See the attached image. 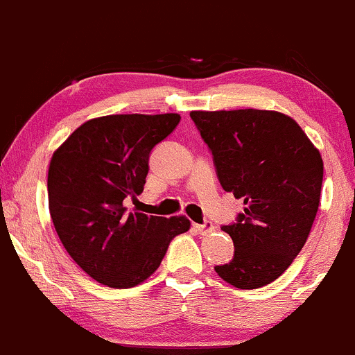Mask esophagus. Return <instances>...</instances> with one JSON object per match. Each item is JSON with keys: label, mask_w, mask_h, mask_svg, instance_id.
I'll return each mask as SVG.
<instances>
[{"label": "esophagus", "mask_w": 355, "mask_h": 355, "mask_svg": "<svg viewBox=\"0 0 355 355\" xmlns=\"http://www.w3.org/2000/svg\"><path fill=\"white\" fill-rule=\"evenodd\" d=\"M193 227L199 232V234H202V236L209 234V232L214 231V224L209 223V220H204L202 224H193Z\"/></svg>", "instance_id": "esophagus-1"}]
</instances>
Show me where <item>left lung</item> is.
I'll return each mask as SVG.
<instances>
[{
	"mask_svg": "<svg viewBox=\"0 0 355 355\" xmlns=\"http://www.w3.org/2000/svg\"><path fill=\"white\" fill-rule=\"evenodd\" d=\"M224 191L244 201L223 226L234 256L216 266L239 289L268 286L293 264L318 214L324 164L297 123L277 111H193Z\"/></svg>",
	"mask_w": 355,
	"mask_h": 355,
	"instance_id": "left-lung-1",
	"label": "left lung"
}]
</instances>
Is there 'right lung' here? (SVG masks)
Masks as SVG:
<instances>
[{"mask_svg":"<svg viewBox=\"0 0 355 355\" xmlns=\"http://www.w3.org/2000/svg\"><path fill=\"white\" fill-rule=\"evenodd\" d=\"M179 114H112L79 126L53 154L49 212L62 245L94 281L128 289L159 268L184 216L161 218L124 207L144 189L149 156L178 128Z\"/></svg>","mask_w":355,"mask_h":355,"instance_id":"right-lung-1","label":"right lung"}]
</instances>
